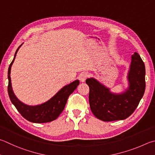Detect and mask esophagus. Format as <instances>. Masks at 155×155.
I'll return each mask as SVG.
<instances>
[{
    "label": "esophagus",
    "instance_id": "1",
    "mask_svg": "<svg viewBox=\"0 0 155 155\" xmlns=\"http://www.w3.org/2000/svg\"><path fill=\"white\" fill-rule=\"evenodd\" d=\"M89 77V74L87 72H82L79 76V80L81 82H84Z\"/></svg>",
    "mask_w": 155,
    "mask_h": 155
}]
</instances>
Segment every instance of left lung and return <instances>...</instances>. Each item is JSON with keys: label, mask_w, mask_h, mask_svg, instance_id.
Masks as SVG:
<instances>
[{"label": "left lung", "mask_w": 155, "mask_h": 155, "mask_svg": "<svg viewBox=\"0 0 155 155\" xmlns=\"http://www.w3.org/2000/svg\"><path fill=\"white\" fill-rule=\"evenodd\" d=\"M145 66L137 53L131 56L128 73L129 87L121 94H114L94 78L86 80L89 87V101L91 111L103 121L123 120L129 117L138 106L146 87Z\"/></svg>", "instance_id": "left-lung-1"}]
</instances>
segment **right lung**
I'll list each match as a JSON object with an SVG mask.
<instances>
[{
	"label": "right lung",
	"instance_id": "obj_1",
	"mask_svg": "<svg viewBox=\"0 0 155 155\" xmlns=\"http://www.w3.org/2000/svg\"><path fill=\"white\" fill-rule=\"evenodd\" d=\"M21 46V45L17 49L13 60L11 61L9 67V70H8V79H9L8 94H9L10 100L21 116L28 121L36 123H43L53 121V120L57 119L61 113V112L64 110L69 95L79 85V81H74V82L71 83L69 85L64 87L51 99L41 105L33 106L26 105L22 103L14 94L12 90V87H11L10 77L11 66H12L13 61L15 60L17 52Z\"/></svg>",
	"mask_w": 155,
	"mask_h": 155
}]
</instances>
